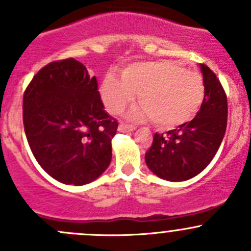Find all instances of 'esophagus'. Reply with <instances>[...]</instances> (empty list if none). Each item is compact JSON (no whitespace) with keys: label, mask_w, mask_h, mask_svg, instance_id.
<instances>
[{"label":"esophagus","mask_w":251,"mask_h":251,"mask_svg":"<svg viewBox=\"0 0 251 251\" xmlns=\"http://www.w3.org/2000/svg\"><path fill=\"white\" fill-rule=\"evenodd\" d=\"M135 128V126L128 125V124L126 123H121L120 125H119V131H120V132H130V131H133Z\"/></svg>","instance_id":"1"}]
</instances>
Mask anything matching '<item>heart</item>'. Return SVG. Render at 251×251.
Instances as JSON below:
<instances>
[{
    "mask_svg": "<svg viewBox=\"0 0 251 251\" xmlns=\"http://www.w3.org/2000/svg\"><path fill=\"white\" fill-rule=\"evenodd\" d=\"M140 95L143 107L131 113L133 119H151L161 128H173L191 121L205 98V83L199 73L170 60L131 64L123 77L105 75L100 96L111 114L120 113Z\"/></svg>",
    "mask_w": 251,
    "mask_h": 251,
    "instance_id": "b5f03b06",
    "label": "heart"
}]
</instances>
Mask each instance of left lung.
<instances>
[{
  "label": "left lung",
  "instance_id": "obj_1",
  "mask_svg": "<svg viewBox=\"0 0 251 251\" xmlns=\"http://www.w3.org/2000/svg\"><path fill=\"white\" fill-rule=\"evenodd\" d=\"M201 68L205 98L196 118L166 135L155 133L146 153L149 170L166 181H186L201 173L219 151L226 132V92L207 65Z\"/></svg>",
  "mask_w": 251,
  "mask_h": 251
}]
</instances>
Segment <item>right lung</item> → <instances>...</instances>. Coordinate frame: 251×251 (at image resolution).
<instances>
[{
	"label": "right lung",
	"mask_w": 251,
	"mask_h": 251,
	"mask_svg": "<svg viewBox=\"0 0 251 251\" xmlns=\"http://www.w3.org/2000/svg\"><path fill=\"white\" fill-rule=\"evenodd\" d=\"M23 123L37 163L57 181H95L111 160L118 120L104 111L96 76L74 58L48 63L23 96Z\"/></svg>",
	"instance_id": "right-lung-1"
}]
</instances>
